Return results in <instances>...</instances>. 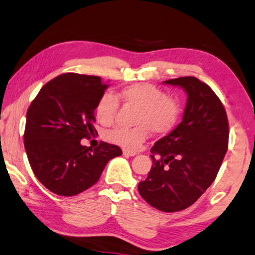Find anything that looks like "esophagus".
Wrapping results in <instances>:
<instances>
[{
	"mask_svg": "<svg viewBox=\"0 0 255 255\" xmlns=\"http://www.w3.org/2000/svg\"><path fill=\"white\" fill-rule=\"evenodd\" d=\"M123 155L127 156V157H132V156L136 155V152L130 151V150H123Z\"/></svg>",
	"mask_w": 255,
	"mask_h": 255,
	"instance_id": "esophagus-1",
	"label": "esophagus"
}]
</instances>
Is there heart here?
Listing matches in <instances>:
<instances>
[{
  "instance_id": "heart-1",
  "label": "heart",
  "mask_w": 255,
  "mask_h": 255,
  "mask_svg": "<svg viewBox=\"0 0 255 255\" xmlns=\"http://www.w3.org/2000/svg\"><path fill=\"white\" fill-rule=\"evenodd\" d=\"M123 103L137 109L132 128H115L106 132L110 142L127 150H138L149 137L169 133L177 124L181 115L180 103L155 85L139 83L124 87L118 93ZM118 110V99L111 93H104L97 102L94 113L98 122L109 125Z\"/></svg>"
}]
</instances>
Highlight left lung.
Here are the masks:
<instances>
[{"instance_id":"1","label":"left lung","mask_w":255,"mask_h":255,"mask_svg":"<svg viewBox=\"0 0 255 255\" xmlns=\"http://www.w3.org/2000/svg\"><path fill=\"white\" fill-rule=\"evenodd\" d=\"M187 93L182 122L151 147L152 166L138 191L153 208L180 212L210 187L228 149V119L218 96L195 77L164 81Z\"/></svg>"}]
</instances>
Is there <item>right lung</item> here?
Wrapping results in <instances>:
<instances>
[{"mask_svg":"<svg viewBox=\"0 0 255 255\" xmlns=\"http://www.w3.org/2000/svg\"><path fill=\"white\" fill-rule=\"evenodd\" d=\"M109 85L96 75L65 73L48 81L27 111L23 140L31 170L48 190L61 196L83 193L100 178L121 147L102 142L81 145L96 128L94 109Z\"/></svg>","mask_w":255,"mask_h":255,"instance_id":"1","label":"right lung"}]
</instances>
